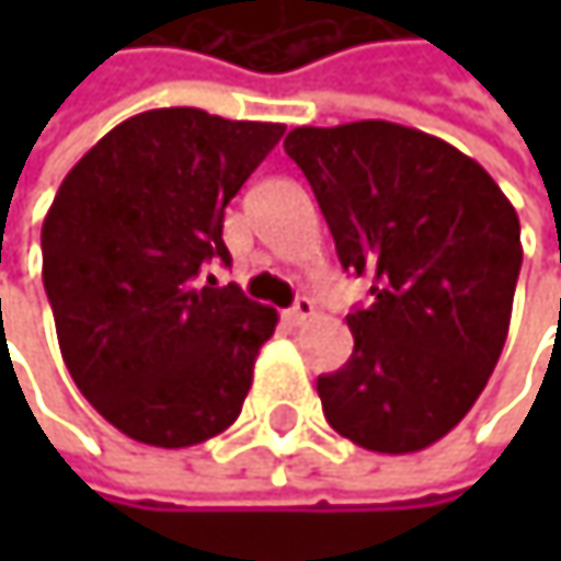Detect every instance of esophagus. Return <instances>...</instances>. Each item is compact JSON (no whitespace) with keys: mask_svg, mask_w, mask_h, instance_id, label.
Here are the masks:
<instances>
[{"mask_svg":"<svg viewBox=\"0 0 561 561\" xmlns=\"http://www.w3.org/2000/svg\"><path fill=\"white\" fill-rule=\"evenodd\" d=\"M311 318H314V301H311L308 295L295 298V305L285 311V321H288V324H305V321H311Z\"/></svg>","mask_w":561,"mask_h":561,"instance_id":"esophagus-1","label":"esophagus"}]
</instances>
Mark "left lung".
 <instances>
[{"label": "left lung", "mask_w": 561, "mask_h": 561, "mask_svg": "<svg viewBox=\"0 0 561 561\" xmlns=\"http://www.w3.org/2000/svg\"><path fill=\"white\" fill-rule=\"evenodd\" d=\"M285 152L341 266L374 276V301L347 314L351 360L318 377L324 419L367 451H422L468 415L497 367L523 263L519 217L474 159L387 119L298 126Z\"/></svg>", "instance_id": "1"}]
</instances>
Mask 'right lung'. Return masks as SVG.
<instances>
[{"label":"right lung","instance_id":"add662e5","mask_svg":"<svg viewBox=\"0 0 561 561\" xmlns=\"http://www.w3.org/2000/svg\"><path fill=\"white\" fill-rule=\"evenodd\" d=\"M282 123L194 106L110 129L60 181L42 227V279L60 357L123 435L187 448L230 428L279 314L207 279L230 263L224 210L276 149Z\"/></svg>","mask_w":561,"mask_h":561}]
</instances>
